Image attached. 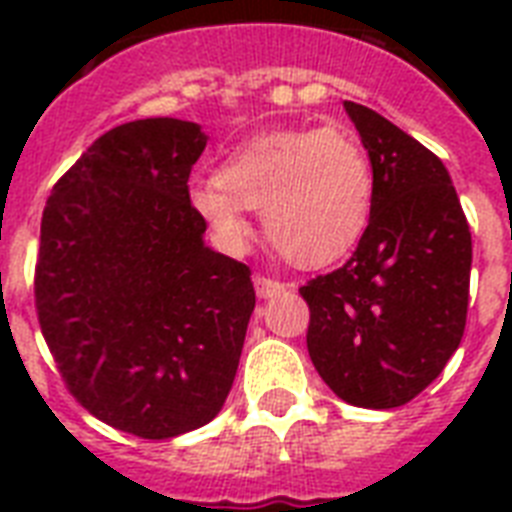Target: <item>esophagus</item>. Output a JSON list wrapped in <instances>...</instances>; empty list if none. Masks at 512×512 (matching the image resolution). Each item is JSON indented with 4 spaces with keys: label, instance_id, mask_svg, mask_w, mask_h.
<instances>
[{
    "label": "esophagus",
    "instance_id": "1",
    "mask_svg": "<svg viewBox=\"0 0 512 512\" xmlns=\"http://www.w3.org/2000/svg\"><path fill=\"white\" fill-rule=\"evenodd\" d=\"M287 289H292V284H287V281L271 279V276H255V292L257 297H263V300L281 295V292H287Z\"/></svg>",
    "mask_w": 512,
    "mask_h": 512
}]
</instances>
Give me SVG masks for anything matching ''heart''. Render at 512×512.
Wrapping results in <instances>:
<instances>
[{"instance_id": "obj_1", "label": "heart", "mask_w": 512, "mask_h": 512, "mask_svg": "<svg viewBox=\"0 0 512 512\" xmlns=\"http://www.w3.org/2000/svg\"><path fill=\"white\" fill-rule=\"evenodd\" d=\"M193 207L217 236L244 247V209H260L265 236L297 265H327L364 236L374 207L369 156L340 127H297L247 140L193 188Z\"/></svg>"}]
</instances>
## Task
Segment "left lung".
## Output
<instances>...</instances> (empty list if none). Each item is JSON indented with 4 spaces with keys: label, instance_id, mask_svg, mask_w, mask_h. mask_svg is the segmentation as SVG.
<instances>
[{
    "label": "left lung",
    "instance_id": "1",
    "mask_svg": "<svg viewBox=\"0 0 512 512\" xmlns=\"http://www.w3.org/2000/svg\"><path fill=\"white\" fill-rule=\"evenodd\" d=\"M374 175V207L348 263L300 295L308 353L342 401L393 409L420 396L460 348L473 241L452 177L385 116L345 100Z\"/></svg>",
    "mask_w": 512,
    "mask_h": 512
}]
</instances>
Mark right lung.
<instances>
[{
  "mask_svg": "<svg viewBox=\"0 0 512 512\" xmlns=\"http://www.w3.org/2000/svg\"><path fill=\"white\" fill-rule=\"evenodd\" d=\"M204 146L170 116L119 124L42 212L34 300L60 377L92 417L151 441L215 420L255 311L252 271L201 239L188 177Z\"/></svg>",
  "mask_w": 512,
  "mask_h": 512,
  "instance_id": "1",
  "label": "right lung"
}]
</instances>
